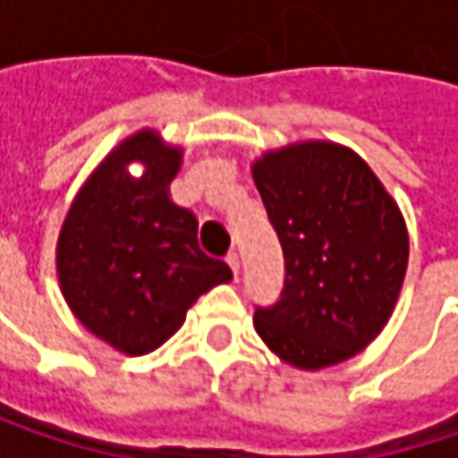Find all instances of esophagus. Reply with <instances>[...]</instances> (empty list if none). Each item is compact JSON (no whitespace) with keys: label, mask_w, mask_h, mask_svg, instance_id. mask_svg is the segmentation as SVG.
<instances>
[{"label":"esophagus","mask_w":458,"mask_h":458,"mask_svg":"<svg viewBox=\"0 0 458 458\" xmlns=\"http://www.w3.org/2000/svg\"><path fill=\"white\" fill-rule=\"evenodd\" d=\"M225 262L230 265L233 276H238V270H241V259H238V254H235V251H230L228 257H225Z\"/></svg>","instance_id":"1"}]
</instances>
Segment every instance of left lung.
<instances>
[{"label": "left lung", "mask_w": 458, "mask_h": 458, "mask_svg": "<svg viewBox=\"0 0 458 458\" xmlns=\"http://www.w3.org/2000/svg\"><path fill=\"white\" fill-rule=\"evenodd\" d=\"M251 177L286 259L281 300L254 313L257 334L302 371L358 355L387 326L409 267L395 199L355 150L331 140L265 150Z\"/></svg>", "instance_id": "8db88e82"}]
</instances>
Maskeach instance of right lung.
Wrapping results in <instances>:
<instances>
[{
  "mask_svg": "<svg viewBox=\"0 0 458 458\" xmlns=\"http://www.w3.org/2000/svg\"><path fill=\"white\" fill-rule=\"evenodd\" d=\"M180 164L182 148L156 130L122 140L79 188L57 235L71 313L124 355L161 347L201 294L233 278L223 259L201 251L196 215L169 199Z\"/></svg>",
  "mask_w": 458,
  "mask_h": 458,
  "instance_id": "1",
  "label": "right lung"
}]
</instances>
